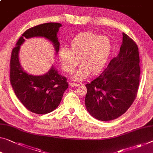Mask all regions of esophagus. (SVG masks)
<instances>
[{
    "mask_svg": "<svg viewBox=\"0 0 153 153\" xmlns=\"http://www.w3.org/2000/svg\"><path fill=\"white\" fill-rule=\"evenodd\" d=\"M69 84H70V86H71V87H74V86H79V84L74 83V82H70V83H69Z\"/></svg>",
    "mask_w": 153,
    "mask_h": 153,
    "instance_id": "esophagus-1",
    "label": "esophagus"
}]
</instances>
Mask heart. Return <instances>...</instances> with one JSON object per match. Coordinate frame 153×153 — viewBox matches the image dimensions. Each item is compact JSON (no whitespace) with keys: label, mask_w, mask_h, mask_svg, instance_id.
I'll return each instance as SVG.
<instances>
[{"label":"heart","mask_w":153,"mask_h":153,"mask_svg":"<svg viewBox=\"0 0 153 153\" xmlns=\"http://www.w3.org/2000/svg\"><path fill=\"white\" fill-rule=\"evenodd\" d=\"M112 43L106 36L93 32H82L71 40L69 49L59 51L58 58L63 71L71 74L79 62L81 66L73 77L83 80L89 75L103 69L112 52Z\"/></svg>","instance_id":"b5f03b06"}]
</instances>
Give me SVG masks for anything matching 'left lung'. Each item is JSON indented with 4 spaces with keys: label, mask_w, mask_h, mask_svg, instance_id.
Returning <instances> with one entry per match:
<instances>
[{
    "label": "left lung",
    "mask_w": 153,
    "mask_h": 153,
    "mask_svg": "<svg viewBox=\"0 0 153 153\" xmlns=\"http://www.w3.org/2000/svg\"><path fill=\"white\" fill-rule=\"evenodd\" d=\"M140 67L138 47L123 33L122 45L100 76L86 84L85 105L93 117L101 121L117 119L130 108L137 95Z\"/></svg>",
    "instance_id": "1"
}]
</instances>
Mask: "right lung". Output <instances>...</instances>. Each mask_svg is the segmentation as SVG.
<instances>
[{
    "label": "right lung",
    "mask_w": 153,
    "mask_h": 153,
    "mask_svg": "<svg viewBox=\"0 0 153 153\" xmlns=\"http://www.w3.org/2000/svg\"><path fill=\"white\" fill-rule=\"evenodd\" d=\"M58 22H48L31 27L22 33L13 48L10 60V82L16 95L27 109L31 112L47 114L55 110L62 100L63 93L69 84L65 77L60 76L52 67L46 74L35 76L22 69L18 59V52L25 39L32 37H45L53 43L58 53L60 42L57 38Z\"/></svg>",
    "instance_id": "obj_1"
}]
</instances>
